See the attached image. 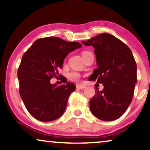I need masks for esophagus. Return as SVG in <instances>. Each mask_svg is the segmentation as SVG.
<instances>
[{"mask_svg": "<svg viewBox=\"0 0 150 150\" xmlns=\"http://www.w3.org/2000/svg\"><path fill=\"white\" fill-rule=\"evenodd\" d=\"M85 88V86L83 85H76V89H84Z\"/></svg>", "mask_w": 150, "mask_h": 150, "instance_id": "esophagus-1", "label": "esophagus"}]
</instances>
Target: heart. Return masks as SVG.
Segmentation results:
<instances>
[{"instance_id": "obj_1", "label": "heart", "mask_w": 150, "mask_h": 150, "mask_svg": "<svg viewBox=\"0 0 150 150\" xmlns=\"http://www.w3.org/2000/svg\"><path fill=\"white\" fill-rule=\"evenodd\" d=\"M87 52H88L87 51H84V52H82V56H83V55L86 54ZM68 77H69V79L71 80V81H76L79 79L80 74L78 72H76V71H72V72H70L69 74Z\"/></svg>"}]
</instances>
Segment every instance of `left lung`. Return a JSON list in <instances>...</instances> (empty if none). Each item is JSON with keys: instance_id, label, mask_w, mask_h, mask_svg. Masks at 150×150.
Instances as JSON below:
<instances>
[{"instance_id": "left-lung-1", "label": "left lung", "mask_w": 150, "mask_h": 150, "mask_svg": "<svg viewBox=\"0 0 150 150\" xmlns=\"http://www.w3.org/2000/svg\"><path fill=\"white\" fill-rule=\"evenodd\" d=\"M82 43L94 48L98 68L90 79L104 85L90 100L91 112L101 120H115L126 112L134 94L137 78L132 53L124 42L108 33Z\"/></svg>"}]
</instances>
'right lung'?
<instances>
[{"label":"right lung","mask_w":150,"mask_h":150,"mask_svg":"<svg viewBox=\"0 0 150 150\" xmlns=\"http://www.w3.org/2000/svg\"><path fill=\"white\" fill-rule=\"evenodd\" d=\"M81 47L79 42L48 37L36 40L22 56L18 71L20 95L26 109L38 120L53 121L64 112L76 85L63 80L66 84L57 87L50 81L60 76L59 69L67 54Z\"/></svg>","instance_id":"right-lung-1"}]
</instances>
